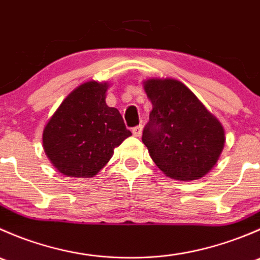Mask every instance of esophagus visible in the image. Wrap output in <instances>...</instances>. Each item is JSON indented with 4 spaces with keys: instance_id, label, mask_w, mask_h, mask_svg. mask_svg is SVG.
Listing matches in <instances>:
<instances>
[{
    "instance_id": "1",
    "label": "esophagus",
    "mask_w": 260,
    "mask_h": 260,
    "mask_svg": "<svg viewBox=\"0 0 260 260\" xmlns=\"http://www.w3.org/2000/svg\"><path fill=\"white\" fill-rule=\"evenodd\" d=\"M142 125H136V127L132 128V133L135 137H141V135H142Z\"/></svg>"
}]
</instances>
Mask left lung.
Returning <instances> with one entry per match:
<instances>
[{"label":"left lung","mask_w":260,"mask_h":260,"mask_svg":"<svg viewBox=\"0 0 260 260\" xmlns=\"http://www.w3.org/2000/svg\"><path fill=\"white\" fill-rule=\"evenodd\" d=\"M145 90L152 111L142 142L154 164L175 180L205 176L224 148L221 123L179 80L148 79Z\"/></svg>","instance_id":"1"}]
</instances>
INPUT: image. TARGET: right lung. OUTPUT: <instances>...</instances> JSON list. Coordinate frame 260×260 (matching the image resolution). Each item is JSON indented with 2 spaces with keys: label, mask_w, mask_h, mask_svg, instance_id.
<instances>
[{
  "label": "right lung",
  "mask_w": 260,
  "mask_h": 260,
  "mask_svg": "<svg viewBox=\"0 0 260 260\" xmlns=\"http://www.w3.org/2000/svg\"><path fill=\"white\" fill-rule=\"evenodd\" d=\"M107 83L88 81L62 101L44 128L43 145L52 166L68 177H93L132 133L117 108L106 103Z\"/></svg>",
  "instance_id": "obj_1"
}]
</instances>
